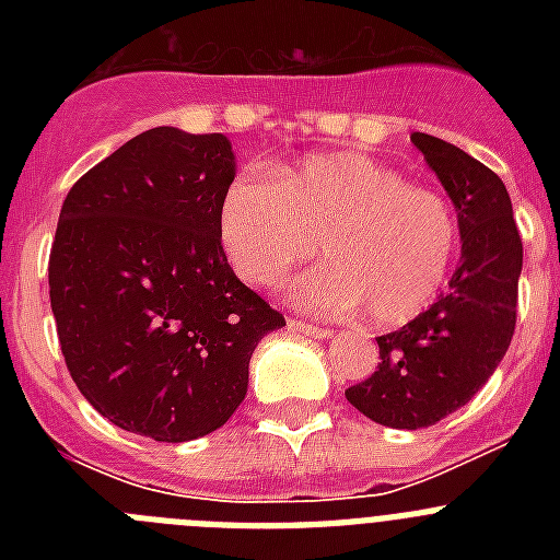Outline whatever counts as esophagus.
<instances>
[{
    "mask_svg": "<svg viewBox=\"0 0 560 560\" xmlns=\"http://www.w3.org/2000/svg\"><path fill=\"white\" fill-rule=\"evenodd\" d=\"M289 328L296 330V334H305V336H314V339H328L334 330L323 328V325H308L303 319H289Z\"/></svg>",
    "mask_w": 560,
    "mask_h": 560,
    "instance_id": "esophagus-1",
    "label": "esophagus"
}]
</instances>
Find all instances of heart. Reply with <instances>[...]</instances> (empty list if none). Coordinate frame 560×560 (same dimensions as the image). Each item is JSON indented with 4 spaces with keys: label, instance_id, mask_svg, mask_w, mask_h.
Segmentation results:
<instances>
[{
    "label": "heart",
    "instance_id": "heart-1",
    "mask_svg": "<svg viewBox=\"0 0 560 560\" xmlns=\"http://www.w3.org/2000/svg\"><path fill=\"white\" fill-rule=\"evenodd\" d=\"M219 230L232 269L252 285L280 283L319 241L328 264L300 277L291 296L325 314L364 308L381 328L434 305L459 249L452 205L364 153L277 167L271 185L241 176L221 199Z\"/></svg>",
    "mask_w": 560,
    "mask_h": 560
}]
</instances>
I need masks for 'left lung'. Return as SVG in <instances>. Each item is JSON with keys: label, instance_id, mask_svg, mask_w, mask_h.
Returning a JSON list of instances; mask_svg holds the SVG:
<instances>
[{"label": "left lung", "instance_id": "left-lung-1", "mask_svg": "<svg viewBox=\"0 0 560 560\" xmlns=\"http://www.w3.org/2000/svg\"><path fill=\"white\" fill-rule=\"evenodd\" d=\"M412 142L457 210L459 264L412 323L378 336L381 361L348 400L389 429H427L465 407L499 368L516 328L522 237L508 187L491 167L432 133Z\"/></svg>", "mask_w": 560, "mask_h": 560}]
</instances>
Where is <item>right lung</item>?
Wrapping results in <instances>:
<instances>
[{"instance_id": "right-lung-1", "label": "right lung", "mask_w": 560, "mask_h": 560, "mask_svg": "<svg viewBox=\"0 0 560 560\" xmlns=\"http://www.w3.org/2000/svg\"><path fill=\"white\" fill-rule=\"evenodd\" d=\"M232 179L224 133L160 126L63 199L49 252L58 341L83 398L126 432L185 443L224 427L257 341L285 325L226 264Z\"/></svg>"}]
</instances>
